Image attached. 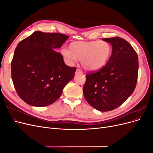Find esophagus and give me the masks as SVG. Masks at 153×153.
Instances as JSON below:
<instances>
[{"label":"esophagus","instance_id":"esophagus-1","mask_svg":"<svg viewBox=\"0 0 153 153\" xmlns=\"http://www.w3.org/2000/svg\"><path fill=\"white\" fill-rule=\"evenodd\" d=\"M78 73H82V71H81V69H80L79 68H77L76 70V74H78Z\"/></svg>","mask_w":153,"mask_h":153}]
</instances>
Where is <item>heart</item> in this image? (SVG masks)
Instances as JSON below:
<instances>
[{"instance_id":"obj_1","label":"heart","mask_w":153,"mask_h":153,"mask_svg":"<svg viewBox=\"0 0 153 153\" xmlns=\"http://www.w3.org/2000/svg\"><path fill=\"white\" fill-rule=\"evenodd\" d=\"M112 51L110 45L106 41H75L69 44V50L63 48L62 54L71 61H81L87 70L97 71L105 66Z\"/></svg>"}]
</instances>
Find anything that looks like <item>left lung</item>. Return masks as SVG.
<instances>
[{"mask_svg": "<svg viewBox=\"0 0 153 153\" xmlns=\"http://www.w3.org/2000/svg\"><path fill=\"white\" fill-rule=\"evenodd\" d=\"M102 40L112 45V55L99 71L87 73L83 92L92 107L107 112L121 106L135 90L138 59L135 50L123 38L114 37Z\"/></svg>", "mask_w": 153, "mask_h": 153, "instance_id": "left-lung-1", "label": "left lung"}]
</instances>
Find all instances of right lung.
Masks as SVG:
<instances>
[{"instance_id": "obj_1", "label": "right lung", "mask_w": 153, "mask_h": 153, "mask_svg": "<svg viewBox=\"0 0 153 153\" xmlns=\"http://www.w3.org/2000/svg\"><path fill=\"white\" fill-rule=\"evenodd\" d=\"M68 38L36 31L18 44L11 61V78L18 95L26 103H53L73 78L76 68L66 65L62 55L55 50Z\"/></svg>"}]
</instances>
